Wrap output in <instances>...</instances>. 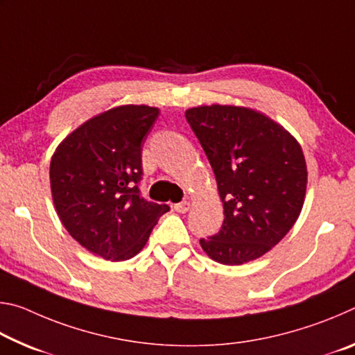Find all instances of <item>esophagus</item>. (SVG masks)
<instances>
[{"label":"esophagus","instance_id":"esophagus-1","mask_svg":"<svg viewBox=\"0 0 355 355\" xmlns=\"http://www.w3.org/2000/svg\"><path fill=\"white\" fill-rule=\"evenodd\" d=\"M189 207H191V203L184 200V202L175 203V205H173V209H175V211H177V213H180V214H184V213H188Z\"/></svg>","mask_w":355,"mask_h":355}]
</instances>
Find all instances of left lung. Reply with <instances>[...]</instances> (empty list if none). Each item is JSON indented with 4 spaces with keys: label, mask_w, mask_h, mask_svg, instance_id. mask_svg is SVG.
Here are the masks:
<instances>
[{
    "label": "left lung",
    "mask_w": 355,
    "mask_h": 355,
    "mask_svg": "<svg viewBox=\"0 0 355 355\" xmlns=\"http://www.w3.org/2000/svg\"><path fill=\"white\" fill-rule=\"evenodd\" d=\"M213 167L224 222L200 239L211 260L236 266L279 244L302 211L307 164L300 144L266 114L202 105L184 112Z\"/></svg>",
    "instance_id": "1"
}]
</instances>
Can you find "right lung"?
I'll return each mask as SVG.
<instances>
[{
  "label": "right lung",
  "instance_id": "right-lung-1",
  "mask_svg": "<svg viewBox=\"0 0 355 355\" xmlns=\"http://www.w3.org/2000/svg\"><path fill=\"white\" fill-rule=\"evenodd\" d=\"M159 116L147 105L97 114L56 147L50 163L51 197L65 230L105 260H130L144 249L167 205L147 202L142 144Z\"/></svg>",
  "mask_w": 355,
  "mask_h": 355
}]
</instances>
